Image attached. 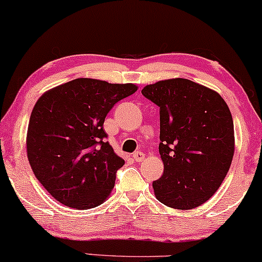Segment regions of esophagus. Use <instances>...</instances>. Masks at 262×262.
Here are the masks:
<instances>
[{"instance_id":"esophagus-1","label":"esophagus","mask_w":262,"mask_h":262,"mask_svg":"<svg viewBox=\"0 0 262 262\" xmlns=\"http://www.w3.org/2000/svg\"><path fill=\"white\" fill-rule=\"evenodd\" d=\"M132 157H134V160L136 161V162H141V161L145 158V154H143V152H141V151H137V152H135L134 155H132Z\"/></svg>"}]
</instances>
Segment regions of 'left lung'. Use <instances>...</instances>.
<instances>
[{
	"label": "left lung",
	"instance_id": "obj_1",
	"mask_svg": "<svg viewBox=\"0 0 262 262\" xmlns=\"http://www.w3.org/2000/svg\"><path fill=\"white\" fill-rule=\"evenodd\" d=\"M142 95L160 107V149L164 170L154 181L164 205L189 210L218 190L234 156V123L218 93L188 79L146 85Z\"/></svg>",
	"mask_w": 262,
	"mask_h": 262
}]
</instances>
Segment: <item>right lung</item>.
Segmentation results:
<instances>
[{"mask_svg":"<svg viewBox=\"0 0 262 262\" xmlns=\"http://www.w3.org/2000/svg\"><path fill=\"white\" fill-rule=\"evenodd\" d=\"M136 90L135 84L79 78L38 99L28 123L27 157L53 198L83 210L110 195L125 161L105 140L102 126L114 105Z\"/></svg>","mask_w":262,"mask_h":262,"instance_id":"1","label":"right lung"}]
</instances>
